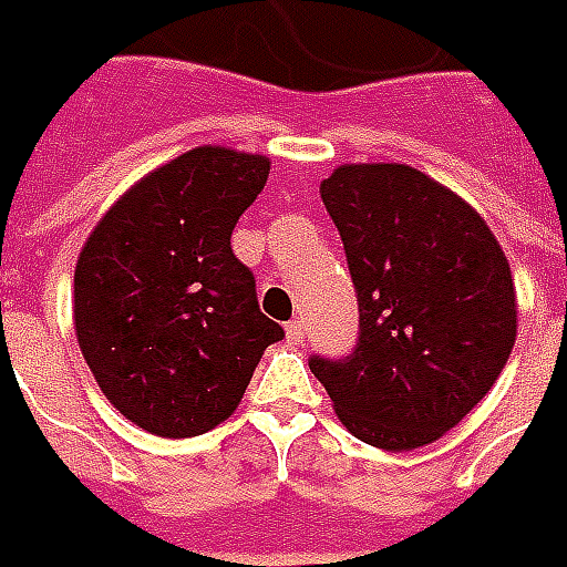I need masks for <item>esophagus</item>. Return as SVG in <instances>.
Instances as JSON below:
<instances>
[{
	"label": "esophagus",
	"instance_id": "esophagus-1",
	"mask_svg": "<svg viewBox=\"0 0 567 567\" xmlns=\"http://www.w3.org/2000/svg\"><path fill=\"white\" fill-rule=\"evenodd\" d=\"M305 331H308V329H305V319H301V317L289 319V322H287V338L292 340V343H299V340L305 338Z\"/></svg>",
	"mask_w": 567,
	"mask_h": 567
}]
</instances>
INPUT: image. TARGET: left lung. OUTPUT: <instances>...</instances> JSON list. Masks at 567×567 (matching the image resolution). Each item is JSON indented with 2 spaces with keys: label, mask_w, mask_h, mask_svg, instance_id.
Masks as SVG:
<instances>
[{
  "label": "left lung",
  "mask_w": 567,
  "mask_h": 567,
  "mask_svg": "<svg viewBox=\"0 0 567 567\" xmlns=\"http://www.w3.org/2000/svg\"><path fill=\"white\" fill-rule=\"evenodd\" d=\"M359 292V343L310 373L355 440L412 451L461 424L517 340L505 250L451 187L406 164H340L319 185Z\"/></svg>",
  "instance_id": "1"
}]
</instances>
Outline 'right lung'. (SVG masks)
<instances>
[{"label": "right lung", "mask_w": 567, "mask_h": 567, "mask_svg": "<svg viewBox=\"0 0 567 567\" xmlns=\"http://www.w3.org/2000/svg\"><path fill=\"white\" fill-rule=\"evenodd\" d=\"M268 169L266 155L190 148L127 187L76 257L80 352L104 398L155 436L227 421L284 338L229 245Z\"/></svg>", "instance_id": "right-lung-1"}]
</instances>
